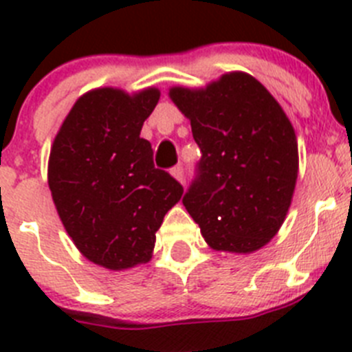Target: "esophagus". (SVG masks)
<instances>
[{
    "label": "esophagus",
    "mask_w": 352,
    "mask_h": 352,
    "mask_svg": "<svg viewBox=\"0 0 352 352\" xmlns=\"http://www.w3.org/2000/svg\"><path fill=\"white\" fill-rule=\"evenodd\" d=\"M170 174H173L174 178L178 179L179 183H185V170H183L182 166H176L170 169Z\"/></svg>",
    "instance_id": "34e87169"
}]
</instances>
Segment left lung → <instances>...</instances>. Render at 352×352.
<instances>
[{
	"mask_svg": "<svg viewBox=\"0 0 352 352\" xmlns=\"http://www.w3.org/2000/svg\"><path fill=\"white\" fill-rule=\"evenodd\" d=\"M169 96L203 153L186 211L214 250H259L284 223L296 186L298 141L284 109L245 72Z\"/></svg>",
	"mask_w": 352,
	"mask_h": 352,
	"instance_id": "1",
	"label": "left lung"
}]
</instances>
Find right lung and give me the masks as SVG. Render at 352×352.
Segmentation results:
<instances>
[{
	"label": "right lung",
	"mask_w": 352,
	"mask_h": 352,
	"mask_svg": "<svg viewBox=\"0 0 352 352\" xmlns=\"http://www.w3.org/2000/svg\"><path fill=\"white\" fill-rule=\"evenodd\" d=\"M158 98L157 88L91 89L52 142L47 178L61 222L86 259L114 272L151 259L155 232L183 195L141 138Z\"/></svg>",
	"instance_id": "right-lung-1"
}]
</instances>
